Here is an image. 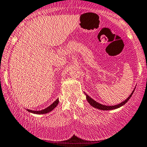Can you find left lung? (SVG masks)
Wrapping results in <instances>:
<instances>
[{
    "label": "left lung",
    "instance_id": "8db88e82",
    "mask_svg": "<svg viewBox=\"0 0 147 147\" xmlns=\"http://www.w3.org/2000/svg\"><path fill=\"white\" fill-rule=\"evenodd\" d=\"M135 89H134V90L132 91V93L130 94V95H129V96H128L127 98L125 100V101H122L121 103H118V104H117V105H114V106H106V105L101 104V103L96 101L95 100L93 99V98H91V97L89 96V95H87L86 94H85V95H86V100H87V101L89 102V104H90L92 106H93L94 108H95V109H99V110H102V111H110V110H114V109H118V108L124 106L127 102L129 101V99L130 98V97L132 96V94H133L134 91H135Z\"/></svg>",
    "mask_w": 147,
    "mask_h": 147
}]
</instances>
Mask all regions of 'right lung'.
Segmentation results:
<instances>
[{
	"mask_svg": "<svg viewBox=\"0 0 147 147\" xmlns=\"http://www.w3.org/2000/svg\"><path fill=\"white\" fill-rule=\"evenodd\" d=\"M58 103H59V100L58 98H57L55 101L53 102L52 104H51L50 106H48L47 108H46L45 109H43V110L41 111H32V110H29V109H27V111H29V113H34V114H46L48 113L51 112V111H53L57 106H58Z\"/></svg>",
	"mask_w": 147,
	"mask_h": 147,
	"instance_id": "1",
	"label": "right lung"
}]
</instances>
